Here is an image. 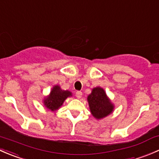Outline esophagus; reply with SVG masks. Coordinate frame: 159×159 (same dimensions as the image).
<instances>
[{
  "label": "esophagus",
  "mask_w": 159,
  "mask_h": 159,
  "mask_svg": "<svg viewBox=\"0 0 159 159\" xmlns=\"http://www.w3.org/2000/svg\"><path fill=\"white\" fill-rule=\"evenodd\" d=\"M75 94H76V97L78 98V99H80L81 98V96H82V92H81V91H77Z\"/></svg>",
  "instance_id": "obj_1"
}]
</instances>
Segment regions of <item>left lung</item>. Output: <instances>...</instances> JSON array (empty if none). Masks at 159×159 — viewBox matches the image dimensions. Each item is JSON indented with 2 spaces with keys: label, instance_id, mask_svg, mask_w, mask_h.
I'll list each match as a JSON object with an SVG mask.
<instances>
[{
  "label": "left lung",
  "instance_id": "1",
  "mask_svg": "<svg viewBox=\"0 0 159 159\" xmlns=\"http://www.w3.org/2000/svg\"><path fill=\"white\" fill-rule=\"evenodd\" d=\"M87 100L90 111L97 120L105 118L115 109V105L102 87H96L91 90V93L89 94Z\"/></svg>",
  "mask_w": 159,
  "mask_h": 159
}]
</instances>
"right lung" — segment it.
<instances>
[{"label": "right lung", "mask_w": 159, "mask_h": 159, "mask_svg": "<svg viewBox=\"0 0 159 159\" xmlns=\"http://www.w3.org/2000/svg\"><path fill=\"white\" fill-rule=\"evenodd\" d=\"M71 96L72 93L70 91L61 89L60 85L55 84L53 86L48 95L43 98L42 102L48 110L55 111L63 105L64 102L68 98Z\"/></svg>", "instance_id": "add662e5"}]
</instances>
